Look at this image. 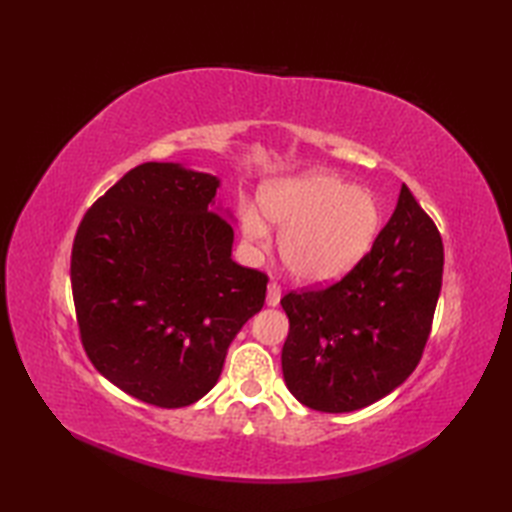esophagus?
I'll return each instance as SVG.
<instances>
[{"label": "esophagus", "instance_id": "1", "mask_svg": "<svg viewBox=\"0 0 512 512\" xmlns=\"http://www.w3.org/2000/svg\"><path fill=\"white\" fill-rule=\"evenodd\" d=\"M279 301H281V286L277 284V281H270L266 303H268V306L275 308V306H279Z\"/></svg>", "mask_w": 512, "mask_h": 512}]
</instances>
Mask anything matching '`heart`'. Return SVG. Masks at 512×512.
<instances>
[{
	"mask_svg": "<svg viewBox=\"0 0 512 512\" xmlns=\"http://www.w3.org/2000/svg\"><path fill=\"white\" fill-rule=\"evenodd\" d=\"M262 211L279 226V255L301 284H328L352 270L374 244L380 204L374 193L325 171L279 180L264 191ZM242 231L250 244L266 246L268 226L244 211Z\"/></svg>",
	"mask_w": 512,
	"mask_h": 512,
	"instance_id": "b5f03b06",
	"label": "heart"
}]
</instances>
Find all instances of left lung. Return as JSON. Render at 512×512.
I'll use <instances>...</instances> for the list:
<instances>
[{"label": "left lung", "mask_w": 512, "mask_h": 512, "mask_svg": "<svg viewBox=\"0 0 512 512\" xmlns=\"http://www.w3.org/2000/svg\"><path fill=\"white\" fill-rule=\"evenodd\" d=\"M444 246L402 184L372 250L341 281L281 299L290 330L281 369L301 405L363 409L405 383L420 363L442 288Z\"/></svg>", "instance_id": "left-lung-1"}]
</instances>
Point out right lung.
<instances>
[{"label":"right lung","mask_w":512,"mask_h":512,"mask_svg":"<svg viewBox=\"0 0 512 512\" xmlns=\"http://www.w3.org/2000/svg\"><path fill=\"white\" fill-rule=\"evenodd\" d=\"M220 180L145 162L83 215L70 279L85 354L125 394L178 409L215 387L268 277L231 259Z\"/></svg>","instance_id":"obj_1"}]
</instances>
